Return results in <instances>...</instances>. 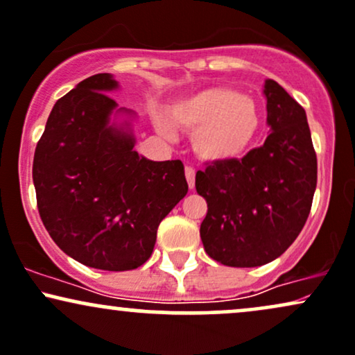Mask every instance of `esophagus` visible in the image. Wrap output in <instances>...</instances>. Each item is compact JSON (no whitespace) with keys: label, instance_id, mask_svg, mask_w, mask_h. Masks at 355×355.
I'll list each match as a JSON object with an SVG mask.
<instances>
[{"label":"esophagus","instance_id":"esophagus-1","mask_svg":"<svg viewBox=\"0 0 355 355\" xmlns=\"http://www.w3.org/2000/svg\"><path fill=\"white\" fill-rule=\"evenodd\" d=\"M185 177L187 182H189L190 190L195 189V168L193 166H185Z\"/></svg>","mask_w":355,"mask_h":355}]
</instances>
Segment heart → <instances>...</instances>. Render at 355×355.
I'll list each match as a JSON object with an SVG mask.
<instances>
[{
	"mask_svg": "<svg viewBox=\"0 0 355 355\" xmlns=\"http://www.w3.org/2000/svg\"><path fill=\"white\" fill-rule=\"evenodd\" d=\"M170 121L191 132L195 155L208 164H225L240 159L261 129V112L253 97L232 87H205L177 99L166 110ZM162 135L175 130L165 117H157Z\"/></svg>",
	"mask_w": 355,
	"mask_h": 355,
	"instance_id": "heart-1",
	"label": "heart"
}]
</instances>
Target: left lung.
Instances as JSON below:
<instances>
[{"label":"left lung","instance_id":"1","mask_svg":"<svg viewBox=\"0 0 355 355\" xmlns=\"http://www.w3.org/2000/svg\"><path fill=\"white\" fill-rule=\"evenodd\" d=\"M263 147L241 160L198 170L195 187L208 203L200 226L205 251L225 266L254 268L279 258L309 216L318 159L306 110L276 80H264Z\"/></svg>","mask_w":355,"mask_h":355}]
</instances>
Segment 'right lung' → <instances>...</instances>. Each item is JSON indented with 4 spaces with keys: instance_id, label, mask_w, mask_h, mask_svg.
<instances>
[{
    "instance_id": "1",
    "label": "right lung",
    "mask_w": 355,
    "mask_h": 355,
    "mask_svg": "<svg viewBox=\"0 0 355 355\" xmlns=\"http://www.w3.org/2000/svg\"><path fill=\"white\" fill-rule=\"evenodd\" d=\"M112 74L84 79L51 110L33 182L46 230L89 268L129 271L150 258L160 221L189 191L180 160L135 150L134 110L107 96Z\"/></svg>"
}]
</instances>
